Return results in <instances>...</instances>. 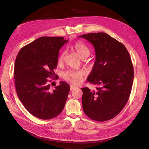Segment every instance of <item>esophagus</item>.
Here are the masks:
<instances>
[{
	"instance_id": "obj_1",
	"label": "esophagus",
	"mask_w": 149,
	"mask_h": 149,
	"mask_svg": "<svg viewBox=\"0 0 149 149\" xmlns=\"http://www.w3.org/2000/svg\"><path fill=\"white\" fill-rule=\"evenodd\" d=\"M76 88H77V87L74 86H73V85H71L70 86V90H71V91H73V90H74V89H75Z\"/></svg>"
}]
</instances>
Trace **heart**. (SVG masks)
I'll use <instances>...</instances> for the list:
<instances>
[{
    "label": "heart",
    "instance_id": "1",
    "mask_svg": "<svg viewBox=\"0 0 149 149\" xmlns=\"http://www.w3.org/2000/svg\"><path fill=\"white\" fill-rule=\"evenodd\" d=\"M73 49L76 53L79 58L81 59H84L89 55V49L81 42H77L73 45ZM65 53H63L58 58V63L61 64L63 61ZM86 74V71L84 70H79L78 71L68 70L66 71L63 74V78L69 81L72 83L77 84L80 83L83 81V76Z\"/></svg>",
    "mask_w": 149,
    "mask_h": 149
}]
</instances>
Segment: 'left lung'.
<instances>
[{
    "mask_svg": "<svg viewBox=\"0 0 149 149\" xmlns=\"http://www.w3.org/2000/svg\"><path fill=\"white\" fill-rule=\"evenodd\" d=\"M79 37L93 45L96 56L87 81L97 87L81 88L83 111L94 120H110L120 113L130 96L134 79L131 58L123 43L106 33Z\"/></svg>",
    "mask_w": 149,
    "mask_h": 149,
    "instance_id": "obj_1",
    "label": "left lung"
}]
</instances>
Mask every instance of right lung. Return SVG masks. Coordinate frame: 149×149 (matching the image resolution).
<instances>
[{"instance_id": "1", "label": "right lung", "mask_w": 149, "mask_h": 149, "mask_svg": "<svg viewBox=\"0 0 149 149\" xmlns=\"http://www.w3.org/2000/svg\"><path fill=\"white\" fill-rule=\"evenodd\" d=\"M68 42L60 37H42L24 47L17 56L14 78L17 95L36 118L50 119L64 109L69 84L61 81L52 90L48 78L55 74L59 50Z\"/></svg>"}]
</instances>
